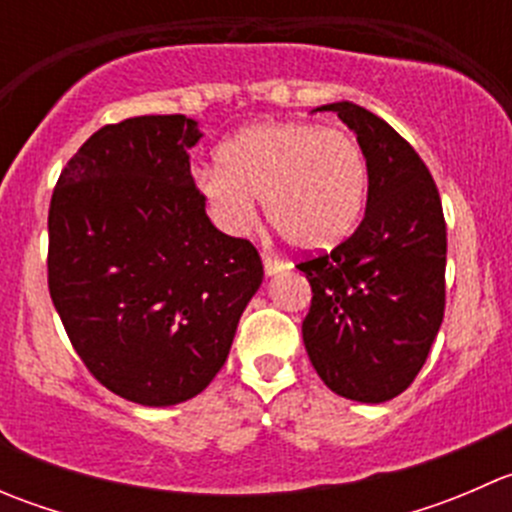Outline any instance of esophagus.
<instances>
[{
    "mask_svg": "<svg viewBox=\"0 0 512 512\" xmlns=\"http://www.w3.org/2000/svg\"><path fill=\"white\" fill-rule=\"evenodd\" d=\"M262 262H265V272H267V275H277V272H282L287 267L285 262L277 260V257H272V255H262Z\"/></svg>",
    "mask_w": 512,
    "mask_h": 512,
    "instance_id": "34e87169",
    "label": "esophagus"
}]
</instances>
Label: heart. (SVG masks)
<instances>
[{
    "instance_id": "b5f03b06",
    "label": "heart",
    "mask_w": 512,
    "mask_h": 512,
    "mask_svg": "<svg viewBox=\"0 0 512 512\" xmlns=\"http://www.w3.org/2000/svg\"><path fill=\"white\" fill-rule=\"evenodd\" d=\"M369 170L344 128L312 121L262 123L220 148V165L198 173V190L227 235H240L265 203L270 225L299 250H327L354 230Z\"/></svg>"
}]
</instances>
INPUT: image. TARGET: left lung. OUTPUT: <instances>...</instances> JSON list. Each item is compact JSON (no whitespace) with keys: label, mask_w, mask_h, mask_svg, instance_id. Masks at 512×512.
Masks as SVG:
<instances>
[{"label":"left lung","mask_w":512,"mask_h":512,"mask_svg":"<svg viewBox=\"0 0 512 512\" xmlns=\"http://www.w3.org/2000/svg\"><path fill=\"white\" fill-rule=\"evenodd\" d=\"M334 111L369 170L366 213L332 252L299 262L312 304L302 339L319 379L344 399L381 404L411 386L446 309V220L426 163L384 118L356 103Z\"/></svg>","instance_id":"1"}]
</instances>
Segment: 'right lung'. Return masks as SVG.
<instances>
[{"label":"right lung","instance_id":"1","mask_svg":"<svg viewBox=\"0 0 512 512\" xmlns=\"http://www.w3.org/2000/svg\"><path fill=\"white\" fill-rule=\"evenodd\" d=\"M200 136L180 113L108 123L51 195V302L86 369L141 406L215 379L265 275L255 245L205 213L188 156Z\"/></svg>","mask_w":512,"mask_h":512}]
</instances>
